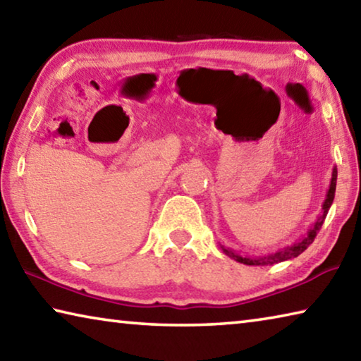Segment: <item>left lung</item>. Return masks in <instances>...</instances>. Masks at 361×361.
Here are the masks:
<instances>
[{"mask_svg": "<svg viewBox=\"0 0 361 361\" xmlns=\"http://www.w3.org/2000/svg\"><path fill=\"white\" fill-rule=\"evenodd\" d=\"M336 180H338V170H336V167H334L333 169V173H331V183H329V188H328V191H326L325 202H323V205H322L320 216L317 218L315 224L307 231V234H305L302 239H299L298 242H295L290 247H285V248L277 250L276 253H269V255H264V256H242L239 253H235L234 250L219 245V247H221V250H223V253L228 255L229 258L235 259L237 262H242V264H247V266H272V264H277V262H282V261H286V259L296 258V256L301 255L304 250L307 248L310 243L314 242L317 232L320 231L323 221H325L329 207H331L333 200H334Z\"/></svg>", "mask_w": 361, "mask_h": 361, "instance_id": "left-lung-1", "label": "left lung"}]
</instances>
